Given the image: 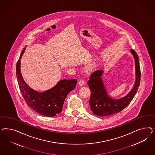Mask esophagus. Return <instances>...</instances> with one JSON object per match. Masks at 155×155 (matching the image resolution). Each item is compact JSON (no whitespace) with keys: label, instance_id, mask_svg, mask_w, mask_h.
Listing matches in <instances>:
<instances>
[{"label":"esophagus","instance_id":"esophagus-1","mask_svg":"<svg viewBox=\"0 0 155 155\" xmlns=\"http://www.w3.org/2000/svg\"><path fill=\"white\" fill-rule=\"evenodd\" d=\"M78 84L80 85V86H83L84 84V80H80V81L78 82Z\"/></svg>","mask_w":155,"mask_h":155}]
</instances>
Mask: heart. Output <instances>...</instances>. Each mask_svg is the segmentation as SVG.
Instances as JSON below:
<instances>
[{
	"label": "heart",
	"mask_w": 155,
	"mask_h": 155,
	"mask_svg": "<svg viewBox=\"0 0 155 155\" xmlns=\"http://www.w3.org/2000/svg\"><path fill=\"white\" fill-rule=\"evenodd\" d=\"M95 67H96V64H95V63H92V64H91L87 67V70L89 71H93L94 69L95 68Z\"/></svg>",
	"instance_id": "obj_1"
}]
</instances>
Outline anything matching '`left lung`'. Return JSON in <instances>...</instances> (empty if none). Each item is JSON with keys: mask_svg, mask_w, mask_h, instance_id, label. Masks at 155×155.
Listing matches in <instances>:
<instances>
[{"mask_svg": "<svg viewBox=\"0 0 155 155\" xmlns=\"http://www.w3.org/2000/svg\"><path fill=\"white\" fill-rule=\"evenodd\" d=\"M130 51L135 60L136 79L134 87L126 96L117 99L108 96L102 79L103 71H95L90 75L87 82L91 94L89 103L90 109L94 115L106 117L119 113L126 108L134 98L140 85L141 73L139 57L134 50L131 49Z\"/></svg>", "mask_w": 155, "mask_h": 155, "instance_id": "1", "label": "left lung"}]
</instances>
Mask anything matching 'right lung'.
<instances>
[{"label":"right lung","mask_w":155,"mask_h":155,"mask_svg":"<svg viewBox=\"0 0 155 155\" xmlns=\"http://www.w3.org/2000/svg\"><path fill=\"white\" fill-rule=\"evenodd\" d=\"M21 52L16 64V77L20 92L28 106L36 113L45 117H54L61 113L67 95L75 88L77 80H62L53 87L42 93L31 88L23 80L20 70Z\"/></svg>","instance_id":"1"}]
</instances>
